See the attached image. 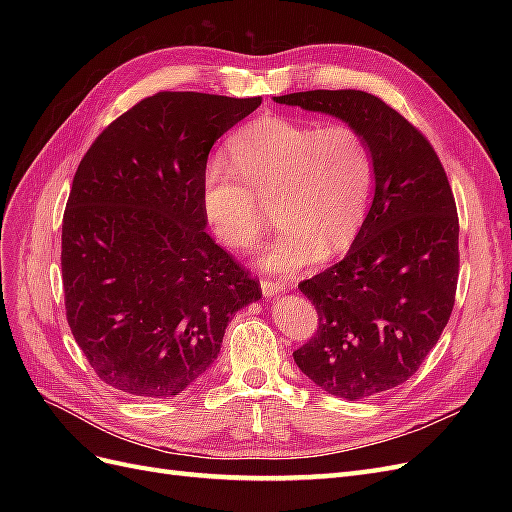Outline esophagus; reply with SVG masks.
Returning a JSON list of instances; mask_svg holds the SVG:
<instances>
[{
    "label": "esophagus",
    "instance_id": "1",
    "mask_svg": "<svg viewBox=\"0 0 512 512\" xmlns=\"http://www.w3.org/2000/svg\"><path fill=\"white\" fill-rule=\"evenodd\" d=\"M260 288H262V294H265L267 299H271V297H277V294L286 292L288 284L286 282H277V280H262Z\"/></svg>",
    "mask_w": 512,
    "mask_h": 512
}]
</instances>
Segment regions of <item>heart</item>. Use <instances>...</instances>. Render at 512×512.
<instances>
[{
    "label": "heart",
    "mask_w": 512,
    "mask_h": 512,
    "mask_svg": "<svg viewBox=\"0 0 512 512\" xmlns=\"http://www.w3.org/2000/svg\"><path fill=\"white\" fill-rule=\"evenodd\" d=\"M232 166L215 160L200 205L222 243L247 250L260 239L269 203L280 228L260 252L262 269L297 273L322 252H344L359 235L374 192V156L350 123L260 117L232 134Z\"/></svg>",
    "instance_id": "obj_1"
}]
</instances>
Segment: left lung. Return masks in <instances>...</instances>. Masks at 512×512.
<instances>
[{"label":"left lung","mask_w":512,"mask_h":512,"mask_svg":"<svg viewBox=\"0 0 512 512\" xmlns=\"http://www.w3.org/2000/svg\"><path fill=\"white\" fill-rule=\"evenodd\" d=\"M359 128L374 156V203L350 252L299 284L318 331L294 363L322 391L365 399L416 374L451 318L459 220L438 153L412 123L359 89L273 98Z\"/></svg>","instance_id":"8db88e82"}]
</instances>
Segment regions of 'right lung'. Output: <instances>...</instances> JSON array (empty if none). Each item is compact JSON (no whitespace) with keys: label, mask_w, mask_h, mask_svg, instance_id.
<instances>
[{"label":"right lung","mask_w":512,"mask_h":512,"mask_svg":"<svg viewBox=\"0 0 512 512\" xmlns=\"http://www.w3.org/2000/svg\"><path fill=\"white\" fill-rule=\"evenodd\" d=\"M262 98L160 91L85 153L61 226L76 344L132 397H173L218 359L232 314L260 284L207 232L200 183L213 143Z\"/></svg>","instance_id":"1"}]
</instances>
